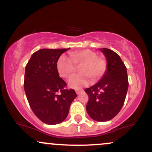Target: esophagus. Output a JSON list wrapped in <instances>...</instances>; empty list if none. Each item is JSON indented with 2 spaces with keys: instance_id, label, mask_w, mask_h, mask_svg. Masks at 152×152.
I'll use <instances>...</instances> for the list:
<instances>
[{
  "instance_id": "34e87169",
  "label": "esophagus",
  "mask_w": 152,
  "mask_h": 152,
  "mask_svg": "<svg viewBox=\"0 0 152 152\" xmlns=\"http://www.w3.org/2000/svg\"><path fill=\"white\" fill-rule=\"evenodd\" d=\"M83 91V90L81 89V88H77V89H76V94H81V92Z\"/></svg>"
}]
</instances>
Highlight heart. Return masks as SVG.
Masks as SVG:
<instances>
[{"mask_svg":"<svg viewBox=\"0 0 152 152\" xmlns=\"http://www.w3.org/2000/svg\"><path fill=\"white\" fill-rule=\"evenodd\" d=\"M76 66H82L80 72L83 74L72 76L68 81L69 86L75 89L89 84L91 78L94 81L100 79L106 70L105 61L91 50L74 52L70 56L62 55L57 62V70L61 76L69 78L76 72Z\"/></svg>","mask_w":152,"mask_h":152,"instance_id":"1","label":"heart"}]
</instances>
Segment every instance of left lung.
<instances>
[{
  "label": "left lung",
  "instance_id": "8db88e82",
  "mask_svg": "<svg viewBox=\"0 0 152 152\" xmlns=\"http://www.w3.org/2000/svg\"><path fill=\"white\" fill-rule=\"evenodd\" d=\"M107 66L104 76L85 92L88 96L86 109L92 119L107 121L118 114L124 103L129 87L126 68L119 56L112 50L103 48Z\"/></svg>",
  "mask_w": 152,
  "mask_h": 152
}]
</instances>
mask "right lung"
Returning <instances> with one entry per match:
<instances>
[{
  "label": "right lung",
  "mask_w": 152,
  "mask_h": 152,
  "mask_svg": "<svg viewBox=\"0 0 152 152\" xmlns=\"http://www.w3.org/2000/svg\"><path fill=\"white\" fill-rule=\"evenodd\" d=\"M69 48L38 50L26 66L24 90L28 102L35 115L47 124L64 121L77 96L74 89H66V82L57 70L59 57Z\"/></svg>",
  "instance_id": "obj_1"
}]
</instances>
